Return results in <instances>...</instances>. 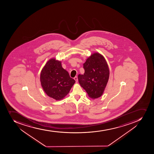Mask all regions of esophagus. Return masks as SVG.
<instances>
[{
	"instance_id": "esophagus-1",
	"label": "esophagus",
	"mask_w": 154,
	"mask_h": 154,
	"mask_svg": "<svg viewBox=\"0 0 154 154\" xmlns=\"http://www.w3.org/2000/svg\"><path fill=\"white\" fill-rule=\"evenodd\" d=\"M74 79L76 81V82L77 83L78 82V77L77 76H75V77L74 78Z\"/></svg>"
}]
</instances>
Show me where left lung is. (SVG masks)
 Here are the masks:
<instances>
[{"instance_id": "obj_1", "label": "left lung", "mask_w": 154, "mask_h": 154, "mask_svg": "<svg viewBox=\"0 0 154 154\" xmlns=\"http://www.w3.org/2000/svg\"><path fill=\"white\" fill-rule=\"evenodd\" d=\"M84 75L78 76L80 85L90 97L97 99L103 94L109 80V71L106 60L98 53L88 58L83 64Z\"/></svg>"}]
</instances>
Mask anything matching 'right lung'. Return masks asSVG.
Masks as SVG:
<instances>
[{
    "instance_id": "right-lung-1",
    "label": "right lung",
    "mask_w": 154,
    "mask_h": 154,
    "mask_svg": "<svg viewBox=\"0 0 154 154\" xmlns=\"http://www.w3.org/2000/svg\"><path fill=\"white\" fill-rule=\"evenodd\" d=\"M40 80L45 93L56 100L66 96L75 83V80L62 68L60 61L54 58L48 60L42 69Z\"/></svg>"
}]
</instances>
